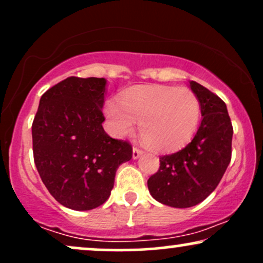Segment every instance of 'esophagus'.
Wrapping results in <instances>:
<instances>
[{
	"instance_id": "esophagus-1",
	"label": "esophagus",
	"mask_w": 263,
	"mask_h": 263,
	"mask_svg": "<svg viewBox=\"0 0 263 263\" xmlns=\"http://www.w3.org/2000/svg\"><path fill=\"white\" fill-rule=\"evenodd\" d=\"M142 153H143V151L141 148H138V147H134V151H132V157H134V159H137L138 157H140Z\"/></svg>"
}]
</instances>
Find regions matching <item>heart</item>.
Returning a JSON list of instances; mask_svg holds the SVG:
<instances>
[{
	"mask_svg": "<svg viewBox=\"0 0 263 263\" xmlns=\"http://www.w3.org/2000/svg\"><path fill=\"white\" fill-rule=\"evenodd\" d=\"M200 101L188 87L147 85L132 87L121 102L111 99L105 114L117 136H126L140 122V134L147 146L172 151L192 140L200 120Z\"/></svg>",
	"mask_w": 263,
	"mask_h": 263,
	"instance_id": "obj_1",
	"label": "heart"
}]
</instances>
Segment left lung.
<instances>
[{"instance_id":"1","label":"left lung","mask_w":263,"mask_h":263,"mask_svg":"<svg viewBox=\"0 0 263 263\" xmlns=\"http://www.w3.org/2000/svg\"><path fill=\"white\" fill-rule=\"evenodd\" d=\"M201 120L197 135L183 149L159 157V170L149 177L151 195L173 208L194 206L215 190L231 161L232 129L225 102L195 81Z\"/></svg>"}]
</instances>
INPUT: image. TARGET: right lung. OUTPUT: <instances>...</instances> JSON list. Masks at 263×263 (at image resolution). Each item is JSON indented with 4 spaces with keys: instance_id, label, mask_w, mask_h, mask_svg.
<instances>
[{
    "instance_id": "add662e5",
    "label": "right lung",
    "mask_w": 263,
    "mask_h": 263,
    "mask_svg": "<svg viewBox=\"0 0 263 263\" xmlns=\"http://www.w3.org/2000/svg\"><path fill=\"white\" fill-rule=\"evenodd\" d=\"M105 85L104 78H66L42 95L33 120L35 167L54 199L69 209L104 204L119 165L132 158L131 143L102 127Z\"/></svg>"
}]
</instances>
